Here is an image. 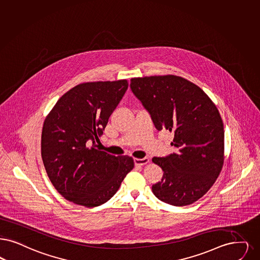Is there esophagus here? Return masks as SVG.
Masks as SVG:
<instances>
[{
  "label": "esophagus",
  "mask_w": 260,
  "mask_h": 260,
  "mask_svg": "<svg viewBox=\"0 0 260 260\" xmlns=\"http://www.w3.org/2000/svg\"><path fill=\"white\" fill-rule=\"evenodd\" d=\"M149 162V158L144 157V158H135V165L136 167H141L147 165Z\"/></svg>",
  "instance_id": "34e87169"
}]
</instances>
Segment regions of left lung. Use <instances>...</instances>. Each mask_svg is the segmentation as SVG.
<instances>
[{
    "label": "left lung",
    "instance_id": "8db88e82",
    "mask_svg": "<svg viewBox=\"0 0 260 260\" xmlns=\"http://www.w3.org/2000/svg\"><path fill=\"white\" fill-rule=\"evenodd\" d=\"M131 88L151 115L157 131L174 134L179 152L153 157L161 181L153 185L159 200L174 206L192 204L214 185L224 160V131L218 108L202 89L176 75L131 79Z\"/></svg>",
    "mask_w": 260,
    "mask_h": 260
}]
</instances>
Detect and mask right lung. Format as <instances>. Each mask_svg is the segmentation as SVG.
<instances>
[{
  "mask_svg": "<svg viewBox=\"0 0 260 260\" xmlns=\"http://www.w3.org/2000/svg\"><path fill=\"white\" fill-rule=\"evenodd\" d=\"M127 86L125 79L79 84L62 94L44 120L42 157L46 173L58 192L74 204H104L135 167L132 156L95 149Z\"/></svg>",
  "mask_w": 260,
  "mask_h": 260,
  "instance_id": "obj_1",
  "label": "right lung"
}]
</instances>
